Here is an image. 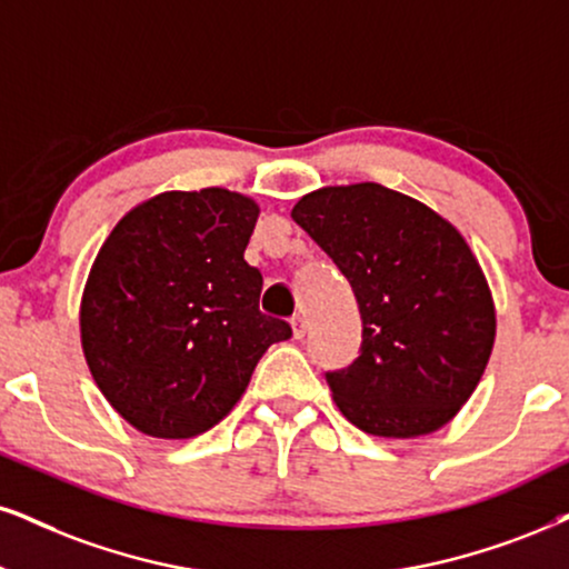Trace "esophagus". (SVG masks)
I'll use <instances>...</instances> for the list:
<instances>
[{"label": "esophagus", "instance_id": "esophagus-1", "mask_svg": "<svg viewBox=\"0 0 569 569\" xmlns=\"http://www.w3.org/2000/svg\"><path fill=\"white\" fill-rule=\"evenodd\" d=\"M292 335H296V340H303L306 338V332H308V321H306V317H292Z\"/></svg>", "mask_w": 569, "mask_h": 569}]
</instances>
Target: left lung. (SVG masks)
<instances>
[{
  "mask_svg": "<svg viewBox=\"0 0 569 569\" xmlns=\"http://www.w3.org/2000/svg\"><path fill=\"white\" fill-rule=\"evenodd\" d=\"M292 219L338 263L361 311L359 359L327 371L342 417L380 438L451 422L496 340L488 279L461 231L375 181L308 192Z\"/></svg>",
  "mask_w": 569,
  "mask_h": 569,
  "instance_id": "left-lung-1",
  "label": "left lung"
}]
</instances>
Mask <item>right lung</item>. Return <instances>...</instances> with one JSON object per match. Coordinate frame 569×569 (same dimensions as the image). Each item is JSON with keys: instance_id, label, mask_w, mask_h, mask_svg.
I'll use <instances>...</instances> for the list:
<instances>
[{"instance_id": "1", "label": "right lung", "mask_w": 569, "mask_h": 569, "mask_svg": "<svg viewBox=\"0 0 569 569\" xmlns=\"http://www.w3.org/2000/svg\"><path fill=\"white\" fill-rule=\"evenodd\" d=\"M256 200L221 187L160 192L131 208L91 263L81 348L108 403L139 432L184 440L240 401L287 321L261 313L244 261Z\"/></svg>"}]
</instances>
